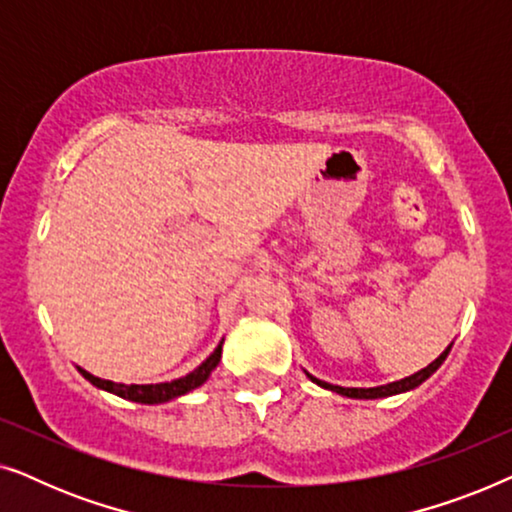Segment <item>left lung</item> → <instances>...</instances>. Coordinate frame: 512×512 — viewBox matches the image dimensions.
Returning <instances> with one entry per match:
<instances>
[{"mask_svg": "<svg viewBox=\"0 0 512 512\" xmlns=\"http://www.w3.org/2000/svg\"><path fill=\"white\" fill-rule=\"evenodd\" d=\"M450 349H452V347H447L445 352L440 354L436 361L429 363V366L419 370V373L410 375V377H403V380H398V382L382 384V387H370V389L338 387V384H328V382H321V380H317V377H312L310 373H307V377H310L312 382H317L319 387H324V389H331V391H335V394H340V396H347V398H384V396L403 394V391H410V389H415V387H419V384H422L424 380H429V377H431L433 373H436V370H438L440 366H443V361L447 359V354H450Z\"/></svg>", "mask_w": 512, "mask_h": 512, "instance_id": "obj_1", "label": "left lung"}]
</instances>
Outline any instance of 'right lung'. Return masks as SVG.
I'll return each mask as SVG.
<instances>
[{"label":"right lung","instance_id":"right-lung-1","mask_svg":"<svg viewBox=\"0 0 512 512\" xmlns=\"http://www.w3.org/2000/svg\"><path fill=\"white\" fill-rule=\"evenodd\" d=\"M221 345L214 349L212 354L207 356L205 361L200 363L198 368L193 370V373H188L184 377H179V380H172V382H160V384H118V382H111V380H102V377H95L90 375L88 370L79 368V373L86 377L90 384H95V387H100L104 391H111V394L121 396V398H128V401H135V403H146V405H153V403H167L172 401V398L177 396H184L188 391L198 389L200 384L207 382V377L212 375V370L219 366L221 361Z\"/></svg>","mask_w":512,"mask_h":512}]
</instances>
